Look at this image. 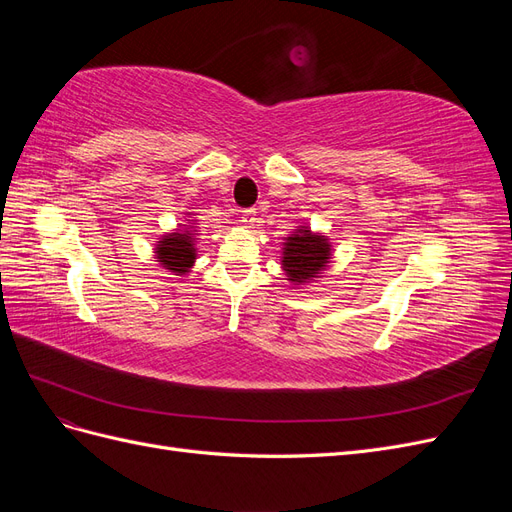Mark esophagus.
I'll list each match as a JSON object with an SVG mask.
<instances>
[{"label": "esophagus", "mask_w": 512, "mask_h": 512, "mask_svg": "<svg viewBox=\"0 0 512 512\" xmlns=\"http://www.w3.org/2000/svg\"><path fill=\"white\" fill-rule=\"evenodd\" d=\"M256 215H258L256 209H243V211H241V222H243L247 228H254L256 220H258Z\"/></svg>", "instance_id": "esophagus-1"}]
</instances>
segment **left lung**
<instances>
[{"label": "left lung", "mask_w": 512, "mask_h": 512, "mask_svg": "<svg viewBox=\"0 0 512 512\" xmlns=\"http://www.w3.org/2000/svg\"><path fill=\"white\" fill-rule=\"evenodd\" d=\"M329 258V241L320 235H314L312 230L303 226L297 230V235L286 239L282 262L290 282L305 284L312 277H318V273L327 267Z\"/></svg>", "instance_id": "1"}]
</instances>
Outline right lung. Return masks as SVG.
<instances>
[{"label": "right lung", "mask_w": 512, "mask_h": 512, "mask_svg": "<svg viewBox=\"0 0 512 512\" xmlns=\"http://www.w3.org/2000/svg\"><path fill=\"white\" fill-rule=\"evenodd\" d=\"M194 243L190 237V230H181V232H170L162 241H158V262L166 269H170L177 275L188 273V269L194 265Z\"/></svg>", "instance_id": "add662e5"}]
</instances>
